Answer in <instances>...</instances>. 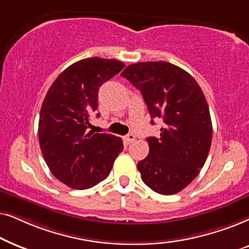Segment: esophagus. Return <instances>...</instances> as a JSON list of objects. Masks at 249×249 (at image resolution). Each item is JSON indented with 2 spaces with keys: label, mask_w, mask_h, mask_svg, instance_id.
Wrapping results in <instances>:
<instances>
[{
  "label": "esophagus",
  "mask_w": 249,
  "mask_h": 249,
  "mask_svg": "<svg viewBox=\"0 0 249 249\" xmlns=\"http://www.w3.org/2000/svg\"><path fill=\"white\" fill-rule=\"evenodd\" d=\"M134 140H135V135H134V134H132V133L127 134V135H125V137H124V142H125V144H130L131 142H133Z\"/></svg>",
  "instance_id": "esophagus-1"
}]
</instances>
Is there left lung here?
I'll use <instances>...</instances> for the list:
<instances>
[{
    "label": "left lung",
    "instance_id": "8db88e82",
    "mask_svg": "<svg viewBox=\"0 0 249 249\" xmlns=\"http://www.w3.org/2000/svg\"><path fill=\"white\" fill-rule=\"evenodd\" d=\"M140 90L160 137H149V154L138 163L141 178L157 194L174 195L199 174L212 143V121L205 95L192 76L166 61L127 66L121 74Z\"/></svg>",
    "mask_w": 249,
    "mask_h": 249
}]
</instances>
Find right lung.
Returning a JSON list of instances; mask_svg holds the SVG:
<instances>
[{
    "label": "right lung",
    "instance_id": "obj_1",
    "mask_svg": "<svg viewBox=\"0 0 249 249\" xmlns=\"http://www.w3.org/2000/svg\"><path fill=\"white\" fill-rule=\"evenodd\" d=\"M124 67L114 59H83L66 68L45 95L39 112V147L51 173L68 187L84 190L100 183L124 149L121 138L89 131L99 88Z\"/></svg>",
    "mask_w": 249,
    "mask_h": 249
}]
</instances>
